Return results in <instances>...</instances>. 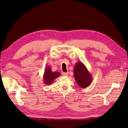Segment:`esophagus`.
Listing matches in <instances>:
<instances>
[{"instance_id": "obj_1", "label": "esophagus", "mask_w": 128, "mask_h": 128, "mask_svg": "<svg viewBox=\"0 0 128 128\" xmlns=\"http://www.w3.org/2000/svg\"><path fill=\"white\" fill-rule=\"evenodd\" d=\"M62 75L63 76H68L69 73L68 72H63L62 73Z\"/></svg>"}]
</instances>
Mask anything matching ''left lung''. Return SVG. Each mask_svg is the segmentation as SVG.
I'll use <instances>...</instances> for the list:
<instances>
[{
  "instance_id": "obj_1",
  "label": "left lung",
  "mask_w": 128,
  "mask_h": 128,
  "mask_svg": "<svg viewBox=\"0 0 128 128\" xmlns=\"http://www.w3.org/2000/svg\"><path fill=\"white\" fill-rule=\"evenodd\" d=\"M74 75L76 82L81 88L88 87L92 80L91 75L82 62H78L75 64Z\"/></svg>"
}]
</instances>
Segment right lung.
<instances>
[{
	"label": "right lung",
	"instance_id": "1",
	"mask_svg": "<svg viewBox=\"0 0 128 128\" xmlns=\"http://www.w3.org/2000/svg\"><path fill=\"white\" fill-rule=\"evenodd\" d=\"M60 75V74L59 72H52L51 71L50 68V66H48L46 68L44 75H43L44 83L46 85H50L56 78L59 77Z\"/></svg>",
	"mask_w": 128,
	"mask_h": 128
}]
</instances>
